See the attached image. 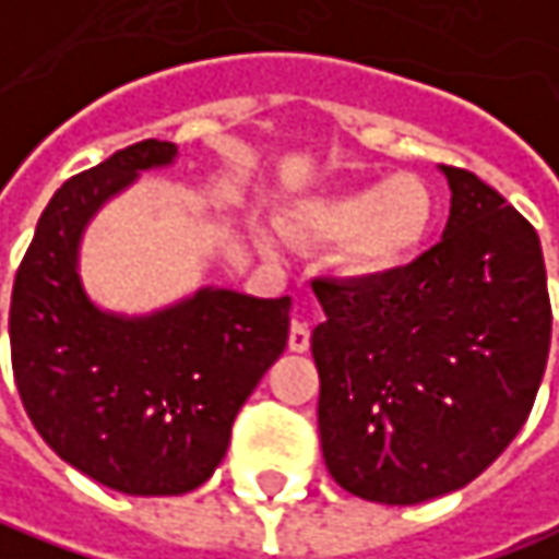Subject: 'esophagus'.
Here are the masks:
<instances>
[{
	"label": "esophagus",
	"instance_id": "1",
	"mask_svg": "<svg viewBox=\"0 0 559 559\" xmlns=\"http://www.w3.org/2000/svg\"><path fill=\"white\" fill-rule=\"evenodd\" d=\"M287 347L294 353L309 350V328L304 322H290V334H287Z\"/></svg>",
	"mask_w": 559,
	"mask_h": 559
}]
</instances>
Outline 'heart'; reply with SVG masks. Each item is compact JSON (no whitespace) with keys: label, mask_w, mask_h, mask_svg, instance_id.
<instances>
[{"label":"heart","mask_w":559,"mask_h":559,"mask_svg":"<svg viewBox=\"0 0 559 559\" xmlns=\"http://www.w3.org/2000/svg\"><path fill=\"white\" fill-rule=\"evenodd\" d=\"M435 222L438 200L431 187L416 175H394L306 200L287 218V234L304 240L341 237V265L356 278H378L419 253Z\"/></svg>","instance_id":"b5f03b06"}]
</instances>
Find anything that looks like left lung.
<instances>
[{"mask_svg": "<svg viewBox=\"0 0 559 559\" xmlns=\"http://www.w3.org/2000/svg\"><path fill=\"white\" fill-rule=\"evenodd\" d=\"M441 243L388 275L316 278L319 435L331 478L376 503L469 485L516 438L550 350L535 228L473 171L441 165Z\"/></svg>", "mask_w": 559, "mask_h": 559, "instance_id": "1", "label": "left lung"}]
</instances>
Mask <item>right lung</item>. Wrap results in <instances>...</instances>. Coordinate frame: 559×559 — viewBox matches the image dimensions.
<instances>
[{"instance_id": "add662e5", "label": "right lung", "mask_w": 559, "mask_h": 559, "mask_svg": "<svg viewBox=\"0 0 559 559\" xmlns=\"http://www.w3.org/2000/svg\"><path fill=\"white\" fill-rule=\"evenodd\" d=\"M175 156V143L143 140L61 183L21 259L9 312L14 384L43 441L93 481L140 498L187 495L215 473L234 416L290 331V297L203 287L153 316H115L86 297V222Z\"/></svg>"}]
</instances>
